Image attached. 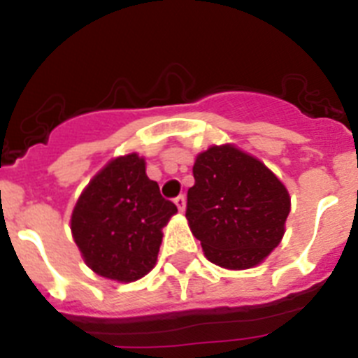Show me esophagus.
<instances>
[{"instance_id": "34e87169", "label": "esophagus", "mask_w": 358, "mask_h": 358, "mask_svg": "<svg viewBox=\"0 0 358 358\" xmlns=\"http://www.w3.org/2000/svg\"><path fill=\"white\" fill-rule=\"evenodd\" d=\"M173 202H176L177 210L182 213V211H185V208H186V197H185V195H179V197H176V199H173Z\"/></svg>"}]
</instances>
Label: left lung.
<instances>
[{"instance_id": "1", "label": "left lung", "mask_w": 358, "mask_h": 358, "mask_svg": "<svg viewBox=\"0 0 358 358\" xmlns=\"http://www.w3.org/2000/svg\"><path fill=\"white\" fill-rule=\"evenodd\" d=\"M186 218L211 264L251 268L283 238L290 197L262 161L233 145H213L194 164Z\"/></svg>"}]
</instances>
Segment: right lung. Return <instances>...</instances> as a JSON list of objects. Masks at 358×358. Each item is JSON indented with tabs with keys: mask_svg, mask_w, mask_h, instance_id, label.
Wrapping results in <instances>:
<instances>
[{
	"mask_svg": "<svg viewBox=\"0 0 358 358\" xmlns=\"http://www.w3.org/2000/svg\"><path fill=\"white\" fill-rule=\"evenodd\" d=\"M177 213L138 154L109 161L85 186L71 215V233L82 258L98 276L136 281L157 262L163 229Z\"/></svg>",
	"mask_w": 358,
	"mask_h": 358,
	"instance_id": "1",
	"label": "right lung"
}]
</instances>
